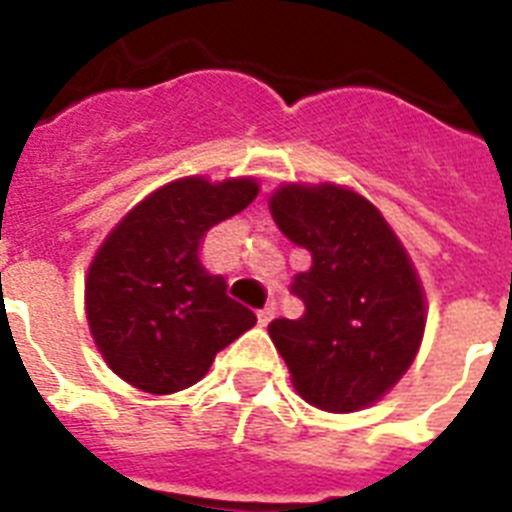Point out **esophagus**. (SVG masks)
<instances>
[{"label": "esophagus", "instance_id": "esophagus-1", "mask_svg": "<svg viewBox=\"0 0 512 512\" xmlns=\"http://www.w3.org/2000/svg\"><path fill=\"white\" fill-rule=\"evenodd\" d=\"M273 316H276V308H273V305H268V308H263V311L257 313V321H260V324H271V319Z\"/></svg>", "mask_w": 512, "mask_h": 512}]
</instances>
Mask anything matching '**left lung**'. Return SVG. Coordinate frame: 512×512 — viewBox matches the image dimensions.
<instances>
[{"mask_svg":"<svg viewBox=\"0 0 512 512\" xmlns=\"http://www.w3.org/2000/svg\"><path fill=\"white\" fill-rule=\"evenodd\" d=\"M271 215L311 252L289 292L300 319H273L268 335L287 361L297 393L324 412L374 404L412 366L425 300L401 241L374 204L337 185H284Z\"/></svg>","mask_w":512,"mask_h":512,"instance_id":"1","label":"left lung"}]
</instances>
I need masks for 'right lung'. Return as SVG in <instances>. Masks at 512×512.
<instances>
[{"label":"right lung","instance_id":"obj_1","mask_svg":"<svg viewBox=\"0 0 512 512\" xmlns=\"http://www.w3.org/2000/svg\"><path fill=\"white\" fill-rule=\"evenodd\" d=\"M249 177H183L143 199L108 233L87 276V321L106 364L146 393L199 382L257 316L201 263L212 225L252 204Z\"/></svg>","mask_w":512,"mask_h":512}]
</instances>
